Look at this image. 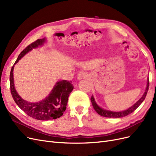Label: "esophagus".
Here are the masks:
<instances>
[{"label":"esophagus","mask_w":156,"mask_h":156,"mask_svg":"<svg viewBox=\"0 0 156 156\" xmlns=\"http://www.w3.org/2000/svg\"><path fill=\"white\" fill-rule=\"evenodd\" d=\"M88 77V73L86 72H79L77 75V78L79 79H87Z\"/></svg>","instance_id":"34e87169"}]
</instances>
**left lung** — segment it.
<instances>
[{
    "label": "left lung",
    "mask_w": 156,
    "mask_h": 156,
    "mask_svg": "<svg viewBox=\"0 0 156 156\" xmlns=\"http://www.w3.org/2000/svg\"><path fill=\"white\" fill-rule=\"evenodd\" d=\"M149 88V80L148 79V82H147V86H146V88L145 90V92L143 96L141 97L140 99H139V100L136 101L135 104L129 107L128 109L125 110L124 111H120V112H113L111 111H107L105 109H103V108H101L100 107H99L97 103L95 101V100H94V96H92L90 100L92 102V106L98 115H100L104 117H108V118H121V117H124L126 116H127L128 115L131 114V113L133 112L135 110H136V108H137L141 103H143V101L144 100V99L146 96V94H147L148 90Z\"/></svg>",
    "instance_id": "left-lung-1"
}]
</instances>
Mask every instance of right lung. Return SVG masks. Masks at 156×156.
<instances>
[{"label":"right lung","instance_id":"obj_1","mask_svg":"<svg viewBox=\"0 0 156 156\" xmlns=\"http://www.w3.org/2000/svg\"><path fill=\"white\" fill-rule=\"evenodd\" d=\"M45 38L38 39L28 45L19 55L14 65L18 62L23 56L32 49L37 48L44 44ZM12 66L10 75V91L14 101L21 109L31 118L40 120H49L56 119L63 115L66 109V105L69 94L73 89V84L70 81H59L56 82L49 95L44 100L36 103H30L25 101L19 96L14 87L13 68Z\"/></svg>","mask_w":156,"mask_h":156}]
</instances>
